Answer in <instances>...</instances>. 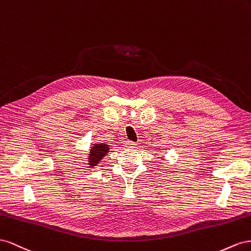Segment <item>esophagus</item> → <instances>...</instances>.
Masks as SVG:
<instances>
[{"label":"esophagus","instance_id":"1","mask_svg":"<svg viewBox=\"0 0 251 251\" xmlns=\"http://www.w3.org/2000/svg\"><path fill=\"white\" fill-rule=\"evenodd\" d=\"M124 146H125V148H127V149H132V148H134L135 146H137V144H135L134 142H131V141H127V142H125Z\"/></svg>","mask_w":251,"mask_h":251}]
</instances>
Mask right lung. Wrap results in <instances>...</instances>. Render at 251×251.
<instances>
[{
    "mask_svg": "<svg viewBox=\"0 0 251 251\" xmlns=\"http://www.w3.org/2000/svg\"><path fill=\"white\" fill-rule=\"evenodd\" d=\"M110 145L106 144V143H97V144H92L89 149V153L87 157V164L90 168L99 165L104 157L109 152Z\"/></svg>",
    "mask_w": 251,
    "mask_h": 251,
    "instance_id": "1",
    "label": "right lung"
}]
</instances>
